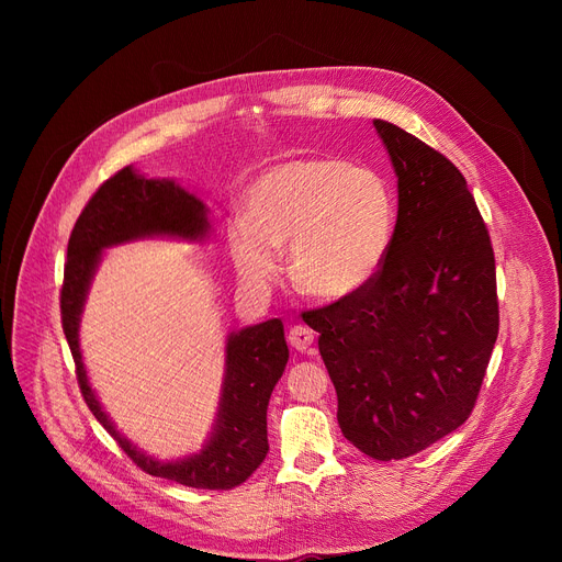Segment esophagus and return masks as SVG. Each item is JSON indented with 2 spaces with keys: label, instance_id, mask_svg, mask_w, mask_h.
I'll return each instance as SVG.
<instances>
[{
  "label": "esophagus",
  "instance_id": "esophagus-1",
  "mask_svg": "<svg viewBox=\"0 0 562 562\" xmlns=\"http://www.w3.org/2000/svg\"><path fill=\"white\" fill-rule=\"evenodd\" d=\"M286 339H289L291 348H296V350L303 352V350H307L314 344V333L310 328H305V326H293L289 330Z\"/></svg>",
  "mask_w": 562,
  "mask_h": 562
}]
</instances>
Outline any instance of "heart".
<instances>
[{"label": "heart", "instance_id": "obj_1", "mask_svg": "<svg viewBox=\"0 0 562 562\" xmlns=\"http://www.w3.org/2000/svg\"><path fill=\"white\" fill-rule=\"evenodd\" d=\"M390 187L344 159H296L263 172L246 195V216L227 223L236 273L269 289L289 248L293 284L318 301H346L382 269L394 241Z\"/></svg>", "mask_w": 562, "mask_h": 562}]
</instances>
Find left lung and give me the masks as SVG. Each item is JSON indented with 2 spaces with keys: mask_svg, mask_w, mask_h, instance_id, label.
Here are the masks:
<instances>
[{
  "mask_svg": "<svg viewBox=\"0 0 562 562\" xmlns=\"http://www.w3.org/2000/svg\"><path fill=\"white\" fill-rule=\"evenodd\" d=\"M398 177L394 241L356 296L310 310L344 437L373 460L415 456L462 426L498 335L494 250L462 172L373 121Z\"/></svg>",
  "mask_w": 562,
  "mask_h": 562,
  "instance_id": "left-lung-1",
  "label": "left lung"
}]
</instances>
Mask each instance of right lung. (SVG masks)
<instances>
[{"label":"right lung","instance_id":"1","mask_svg":"<svg viewBox=\"0 0 562 562\" xmlns=\"http://www.w3.org/2000/svg\"><path fill=\"white\" fill-rule=\"evenodd\" d=\"M206 234L210 221L200 198L172 180H147L132 166L117 170L88 200L72 227L61 289V321L86 405L136 467L145 474L187 487L232 490L241 485L269 453L266 407L289 360L280 318L257 323L227 337L223 392L212 435L200 453L172 462L143 453L115 430L88 385L79 350V318L104 248L145 236L202 241Z\"/></svg>","mask_w":562,"mask_h":562}]
</instances>
